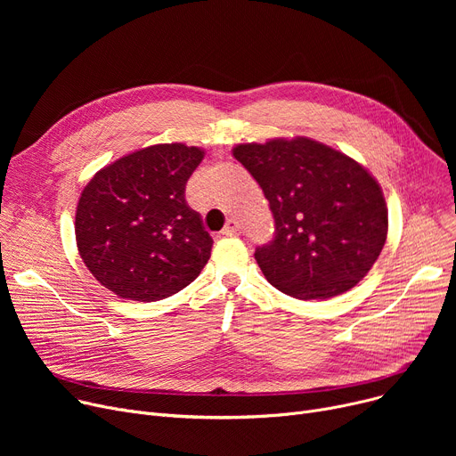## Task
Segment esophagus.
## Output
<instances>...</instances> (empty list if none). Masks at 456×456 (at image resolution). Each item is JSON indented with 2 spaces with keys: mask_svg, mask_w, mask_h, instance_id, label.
<instances>
[{
  "mask_svg": "<svg viewBox=\"0 0 456 456\" xmlns=\"http://www.w3.org/2000/svg\"><path fill=\"white\" fill-rule=\"evenodd\" d=\"M222 232H224L225 236H236V234L242 232V227H240V224H238L236 220H229V222L225 224V227H224Z\"/></svg>",
  "mask_w": 456,
  "mask_h": 456,
  "instance_id": "esophagus-1",
  "label": "esophagus"
}]
</instances>
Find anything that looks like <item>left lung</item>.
Returning a JSON list of instances; mask_svg holds the SVG:
<instances>
[{"mask_svg": "<svg viewBox=\"0 0 456 456\" xmlns=\"http://www.w3.org/2000/svg\"><path fill=\"white\" fill-rule=\"evenodd\" d=\"M260 184L275 220L255 258L277 290L329 299L362 281L388 234V208L364 166L305 136L232 150Z\"/></svg>", "mask_w": 456, "mask_h": 456, "instance_id": "8db88e82", "label": "left lung"}]
</instances>
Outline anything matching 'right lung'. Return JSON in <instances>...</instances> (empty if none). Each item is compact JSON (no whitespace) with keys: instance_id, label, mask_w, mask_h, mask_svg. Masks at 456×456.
Segmentation results:
<instances>
[{"instance_id":"1","label":"right lung","mask_w":456,"mask_h":456,"mask_svg":"<svg viewBox=\"0 0 456 456\" xmlns=\"http://www.w3.org/2000/svg\"><path fill=\"white\" fill-rule=\"evenodd\" d=\"M205 151L157 143L105 166L85 186L76 240L90 273L131 301H159L194 281L212 238L184 188Z\"/></svg>"}]
</instances>
